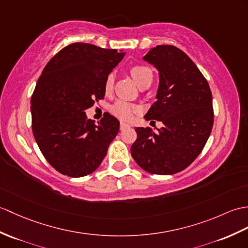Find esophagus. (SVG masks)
I'll list each match as a JSON object with an SVG mask.
<instances>
[{
	"label": "esophagus",
	"instance_id": "1",
	"mask_svg": "<svg viewBox=\"0 0 248 248\" xmlns=\"http://www.w3.org/2000/svg\"><path fill=\"white\" fill-rule=\"evenodd\" d=\"M129 126H130V124H125V123H124V122L120 123V130H124V129H125V128H129Z\"/></svg>",
	"mask_w": 248,
	"mask_h": 248
}]
</instances>
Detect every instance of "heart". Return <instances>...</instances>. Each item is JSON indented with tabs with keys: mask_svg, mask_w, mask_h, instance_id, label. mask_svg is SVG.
Returning a JSON list of instances; mask_svg holds the SVG:
<instances>
[{
	"mask_svg": "<svg viewBox=\"0 0 248 248\" xmlns=\"http://www.w3.org/2000/svg\"><path fill=\"white\" fill-rule=\"evenodd\" d=\"M130 74L137 85H150L153 80V72L149 66L143 64H134L130 67ZM114 76L112 74L108 75L105 82L106 93H110L113 89ZM111 112L115 116L122 119H130L137 112H140V108L132 103L118 100L114 103L111 108Z\"/></svg>",
	"mask_w": 248,
	"mask_h": 248,
	"instance_id": "b5f03b06",
	"label": "heart"
}]
</instances>
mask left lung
Wrapping results in <instances>:
<instances>
[{
    "label": "left lung",
    "mask_w": 248,
    "mask_h": 248,
    "mask_svg": "<svg viewBox=\"0 0 248 248\" xmlns=\"http://www.w3.org/2000/svg\"><path fill=\"white\" fill-rule=\"evenodd\" d=\"M159 73L155 101L145 115L164 126L135 128L137 138L132 157L149 173H177L202 152L214 125L212 95L203 74L193 61L173 45H157L143 57ZM155 123V122H154Z\"/></svg>",
    "instance_id": "left-lung-1"
}]
</instances>
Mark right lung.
Segmentation results:
<instances>
[{
  "instance_id": "1",
  "label": "right lung",
  "mask_w": 248,
  "mask_h": 248,
  "mask_svg": "<svg viewBox=\"0 0 248 248\" xmlns=\"http://www.w3.org/2000/svg\"><path fill=\"white\" fill-rule=\"evenodd\" d=\"M124 55L72 43L48 61L39 77L31 100L32 133L43 156L61 174H91L116 137L118 119L105 113L96 124L84 111L105 98L106 79Z\"/></svg>"
}]
</instances>
